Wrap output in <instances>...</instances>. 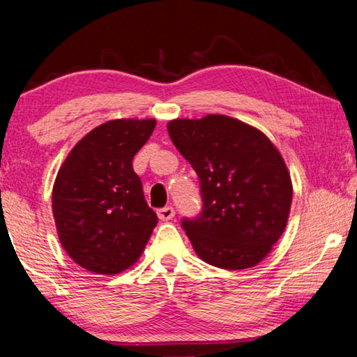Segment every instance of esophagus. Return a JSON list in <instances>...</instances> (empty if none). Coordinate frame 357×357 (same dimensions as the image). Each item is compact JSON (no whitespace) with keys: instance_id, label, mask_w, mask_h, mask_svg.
<instances>
[{"instance_id":"1","label":"esophagus","mask_w":357,"mask_h":357,"mask_svg":"<svg viewBox=\"0 0 357 357\" xmlns=\"http://www.w3.org/2000/svg\"><path fill=\"white\" fill-rule=\"evenodd\" d=\"M175 217V210L174 207H162L158 210V218L161 221H169Z\"/></svg>"}]
</instances>
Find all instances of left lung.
Segmentation results:
<instances>
[{
  "label": "left lung",
  "instance_id": "8db88e82",
  "mask_svg": "<svg viewBox=\"0 0 357 357\" xmlns=\"http://www.w3.org/2000/svg\"><path fill=\"white\" fill-rule=\"evenodd\" d=\"M201 182L202 212L182 227L207 264L241 271L271 253L288 223L293 183L264 132L227 115L167 123Z\"/></svg>",
  "mask_w": 357,
  "mask_h": 357
}]
</instances>
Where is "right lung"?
<instances>
[{"label":"right lung","mask_w":357,"mask_h":357,"mask_svg":"<svg viewBox=\"0 0 357 357\" xmlns=\"http://www.w3.org/2000/svg\"><path fill=\"white\" fill-rule=\"evenodd\" d=\"M156 120L121 119L96 126L69 151L52 191L56 232L75 264L115 275L136 262L158 223L132 158Z\"/></svg>","instance_id":"1"}]
</instances>
